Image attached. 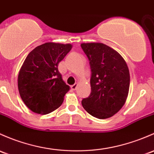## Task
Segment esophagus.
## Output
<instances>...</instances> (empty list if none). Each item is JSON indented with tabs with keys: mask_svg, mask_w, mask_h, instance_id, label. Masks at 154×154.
Segmentation results:
<instances>
[{
	"mask_svg": "<svg viewBox=\"0 0 154 154\" xmlns=\"http://www.w3.org/2000/svg\"><path fill=\"white\" fill-rule=\"evenodd\" d=\"M77 85H78V84H77V83H75V84H74V85H72V86H71V88H72V90L75 91L76 89H77Z\"/></svg>",
	"mask_w": 154,
	"mask_h": 154,
	"instance_id": "34e87169",
	"label": "esophagus"
}]
</instances>
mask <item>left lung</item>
I'll return each mask as SVG.
<instances>
[{
    "label": "left lung",
    "mask_w": 154,
    "mask_h": 154,
    "mask_svg": "<svg viewBox=\"0 0 154 154\" xmlns=\"http://www.w3.org/2000/svg\"><path fill=\"white\" fill-rule=\"evenodd\" d=\"M81 47L90 61L91 77L88 97L82 100L84 109L94 117L107 119L116 114L127 100L130 73L124 58L101 43H83Z\"/></svg>",
    "instance_id": "8db88e82"
}]
</instances>
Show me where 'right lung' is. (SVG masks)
Segmentation results:
<instances>
[{
  "label": "right lung",
  "mask_w": 154,
  "mask_h": 154,
  "mask_svg": "<svg viewBox=\"0 0 154 154\" xmlns=\"http://www.w3.org/2000/svg\"><path fill=\"white\" fill-rule=\"evenodd\" d=\"M72 45L46 43L34 48L23 63L17 77L20 97L33 112L47 114L62 105L70 87L58 71V64Z\"/></svg>",
  "instance_id": "right-lung-1"
}]
</instances>
